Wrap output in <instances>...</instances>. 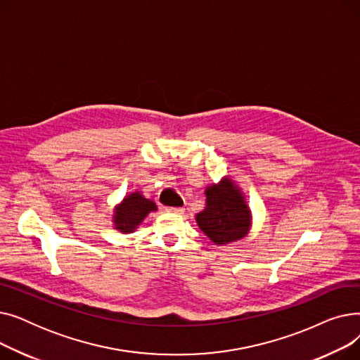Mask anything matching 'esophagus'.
I'll list each match as a JSON object with an SVG mask.
<instances>
[{
  "mask_svg": "<svg viewBox=\"0 0 360 360\" xmlns=\"http://www.w3.org/2000/svg\"><path fill=\"white\" fill-rule=\"evenodd\" d=\"M167 213H174V214H182L184 209L182 207H166Z\"/></svg>",
  "mask_w": 360,
  "mask_h": 360,
  "instance_id": "34e87169",
  "label": "esophagus"
}]
</instances>
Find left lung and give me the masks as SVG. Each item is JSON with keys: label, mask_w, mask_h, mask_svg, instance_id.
<instances>
[{"label": "left lung", "mask_w": 360, "mask_h": 360, "mask_svg": "<svg viewBox=\"0 0 360 360\" xmlns=\"http://www.w3.org/2000/svg\"><path fill=\"white\" fill-rule=\"evenodd\" d=\"M207 205L197 214L200 229L216 245L243 238L250 228V210L231 179L205 190Z\"/></svg>", "instance_id": "1"}]
</instances>
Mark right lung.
Instances as JSON below:
<instances>
[{"label":"right lung","mask_w":360,"mask_h":360,"mask_svg":"<svg viewBox=\"0 0 360 360\" xmlns=\"http://www.w3.org/2000/svg\"><path fill=\"white\" fill-rule=\"evenodd\" d=\"M156 210V204L144 198L141 194L134 193L124 198L121 205L115 210L113 221H115L117 229L122 232H132L136 226L143 221V219L150 213Z\"/></svg>","instance_id":"right-lung-1"}]
</instances>
